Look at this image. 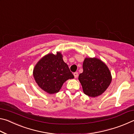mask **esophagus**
Here are the masks:
<instances>
[{
    "label": "esophagus",
    "instance_id": "obj_1",
    "mask_svg": "<svg viewBox=\"0 0 134 134\" xmlns=\"http://www.w3.org/2000/svg\"><path fill=\"white\" fill-rule=\"evenodd\" d=\"M74 77L75 78H77L78 77V72H74Z\"/></svg>",
    "mask_w": 134,
    "mask_h": 134
}]
</instances>
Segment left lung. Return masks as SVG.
<instances>
[{"mask_svg":"<svg viewBox=\"0 0 134 134\" xmlns=\"http://www.w3.org/2000/svg\"><path fill=\"white\" fill-rule=\"evenodd\" d=\"M83 69L79 80L84 93L93 97L102 94L112 81L111 74L106 65L96 58H86Z\"/></svg>","mask_w":134,"mask_h":134,"instance_id":"8db88e82","label":"left lung"}]
</instances>
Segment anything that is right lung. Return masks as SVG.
<instances>
[{
  "mask_svg": "<svg viewBox=\"0 0 134 134\" xmlns=\"http://www.w3.org/2000/svg\"><path fill=\"white\" fill-rule=\"evenodd\" d=\"M34 77L38 85L49 94L58 92L68 79L74 75L63 60L62 54H49L38 62L34 69Z\"/></svg>",
  "mask_w": 134,
  "mask_h": 134,
  "instance_id": "add662e5",
  "label": "right lung"
}]
</instances>
